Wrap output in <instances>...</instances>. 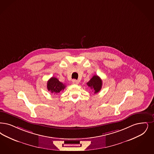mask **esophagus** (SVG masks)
<instances>
[{
    "instance_id": "34e87169",
    "label": "esophagus",
    "mask_w": 154,
    "mask_h": 154,
    "mask_svg": "<svg viewBox=\"0 0 154 154\" xmlns=\"http://www.w3.org/2000/svg\"><path fill=\"white\" fill-rule=\"evenodd\" d=\"M72 82L73 84H79V82L76 80H72Z\"/></svg>"
}]
</instances>
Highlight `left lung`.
Segmentation results:
<instances>
[{"label": "left lung", "mask_w": 154, "mask_h": 154, "mask_svg": "<svg viewBox=\"0 0 154 154\" xmlns=\"http://www.w3.org/2000/svg\"><path fill=\"white\" fill-rule=\"evenodd\" d=\"M86 84L88 86L90 87L93 90V92L96 94L99 92L102 88L103 82L100 77L98 75H94L93 76L92 78L89 80Z\"/></svg>", "instance_id": "left-lung-1"}]
</instances>
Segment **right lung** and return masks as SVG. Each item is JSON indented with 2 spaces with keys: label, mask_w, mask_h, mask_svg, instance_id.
<instances>
[{
  "label": "right lung",
  "mask_w": 154,
  "mask_h": 154,
  "mask_svg": "<svg viewBox=\"0 0 154 154\" xmlns=\"http://www.w3.org/2000/svg\"><path fill=\"white\" fill-rule=\"evenodd\" d=\"M66 86L65 84L62 83L55 77H51L50 79L47 83V88L48 91L54 94H57L63 91Z\"/></svg>",
  "instance_id": "right-lung-1"
}]
</instances>
